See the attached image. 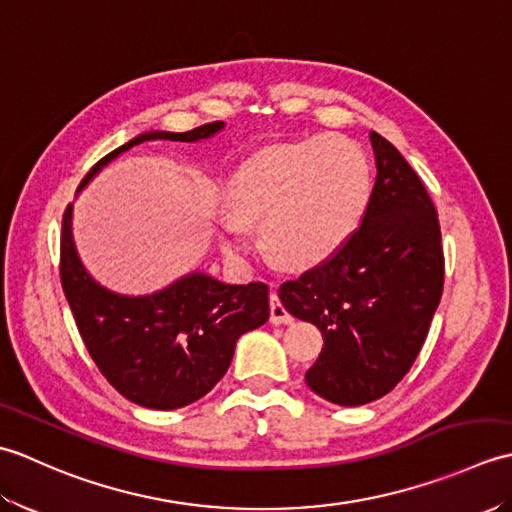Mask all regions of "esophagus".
<instances>
[{
  "label": "esophagus",
  "mask_w": 512,
  "mask_h": 512,
  "mask_svg": "<svg viewBox=\"0 0 512 512\" xmlns=\"http://www.w3.org/2000/svg\"><path fill=\"white\" fill-rule=\"evenodd\" d=\"M270 323L273 325H288L292 323V314L284 308L277 292H270Z\"/></svg>",
  "instance_id": "esophagus-1"
}]
</instances>
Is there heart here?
Returning a JSON list of instances; mask_svg holds the SVG:
<instances>
[{"mask_svg":"<svg viewBox=\"0 0 512 512\" xmlns=\"http://www.w3.org/2000/svg\"><path fill=\"white\" fill-rule=\"evenodd\" d=\"M372 200V165L363 147L339 134H317L266 147L228 180L220 215L222 244L242 253L244 224H259L275 264L306 270L323 264L361 226Z\"/></svg>","mask_w":512,"mask_h":512,"instance_id":"1","label":"heart"}]
</instances>
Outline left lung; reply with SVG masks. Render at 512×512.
<instances>
[{
	"instance_id": "left-lung-1",
	"label": "left lung",
	"mask_w": 512,
	"mask_h": 512,
	"mask_svg": "<svg viewBox=\"0 0 512 512\" xmlns=\"http://www.w3.org/2000/svg\"><path fill=\"white\" fill-rule=\"evenodd\" d=\"M372 200L358 231L328 262L279 288L284 308L317 325L314 394L341 407L383 398L416 361L444 284L436 206L400 151L369 132Z\"/></svg>"
}]
</instances>
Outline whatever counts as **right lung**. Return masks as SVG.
Listing matches in <instances>:
<instances>
[{
	"mask_svg": "<svg viewBox=\"0 0 512 512\" xmlns=\"http://www.w3.org/2000/svg\"><path fill=\"white\" fill-rule=\"evenodd\" d=\"M224 129L222 121L191 132L138 134L96 162L81 187L127 149L145 140L200 143ZM61 284L76 328L96 367L118 394L140 407H187L220 383L242 334L268 321V286L226 284L193 270L151 295H121L101 286L83 266L72 233V204L63 215Z\"/></svg>",
	"mask_w": 512,
	"mask_h": 512,
	"instance_id": "add662e5",
	"label": "right lung"
}]
</instances>
